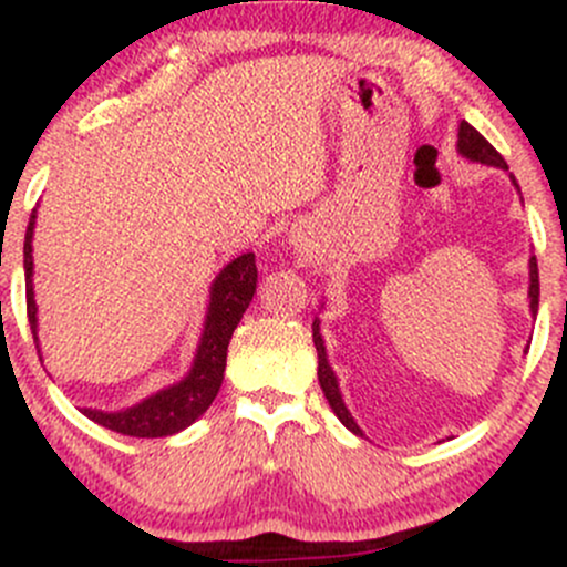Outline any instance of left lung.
<instances>
[{"label": "left lung", "instance_id": "8db88e82", "mask_svg": "<svg viewBox=\"0 0 567 567\" xmlns=\"http://www.w3.org/2000/svg\"><path fill=\"white\" fill-rule=\"evenodd\" d=\"M456 148H460V154L467 156V159L508 169V164H505L503 156L492 148L489 140H486L484 135H478V132L473 130L467 121H462L460 124V140H456ZM538 291H540L538 289V261H535V257H533L529 259V308H533V313H538ZM313 346H316V351H319V383H321V392H324L327 403H330L334 416H338L351 432H357L359 435L362 430L357 427V422L351 419V413L346 411L343 400H340L338 381H334V373L330 370V364H327V351H324V343H321L319 324H316V321H313Z\"/></svg>", "mask_w": 567, "mask_h": 567}]
</instances>
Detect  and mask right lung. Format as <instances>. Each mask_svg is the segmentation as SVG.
I'll use <instances>...</instances> for the list:
<instances>
[{
    "label": "right lung",
    "mask_w": 567,
    "mask_h": 567,
    "mask_svg": "<svg viewBox=\"0 0 567 567\" xmlns=\"http://www.w3.org/2000/svg\"><path fill=\"white\" fill-rule=\"evenodd\" d=\"M32 235L34 213L29 218L27 240H23V270H27V316L34 343H38V308H34L32 291ZM254 291H257V261H254V254H243V257L229 261L213 281L208 319H205V332L199 340L192 373L175 386L162 389L154 398L121 413H102L91 411V408L83 413L105 430L132 437H164L188 427L194 419L208 411V405L221 389L229 338H233L235 327L240 324L248 302L254 300Z\"/></svg>",
    "instance_id": "right-lung-1"
}]
</instances>
